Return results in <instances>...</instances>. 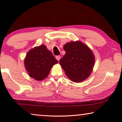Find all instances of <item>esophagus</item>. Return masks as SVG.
Listing matches in <instances>:
<instances>
[{
    "label": "esophagus",
    "instance_id": "1",
    "mask_svg": "<svg viewBox=\"0 0 122 122\" xmlns=\"http://www.w3.org/2000/svg\"><path fill=\"white\" fill-rule=\"evenodd\" d=\"M55 58H56V59L57 60V61H59L60 59H61V56H60V55H57V56H56V57H55Z\"/></svg>",
    "mask_w": 122,
    "mask_h": 122
}]
</instances>
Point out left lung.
I'll list each match as a JSON object with an SVG mask.
<instances>
[{
	"label": "left lung",
	"mask_w": 122,
	"mask_h": 122,
	"mask_svg": "<svg viewBox=\"0 0 122 122\" xmlns=\"http://www.w3.org/2000/svg\"><path fill=\"white\" fill-rule=\"evenodd\" d=\"M63 49L66 54L59 63L66 75L75 82L86 79L92 73L95 63L92 51L80 41L67 43Z\"/></svg>",
	"instance_id": "8db88e82"
}]
</instances>
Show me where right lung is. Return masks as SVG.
I'll list each match as a JSON object with an SVG mask.
<instances>
[{"mask_svg":"<svg viewBox=\"0 0 122 122\" xmlns=\"http://www.w3.org/2000/svg\"><path fill=\"white\" fill-rule=\"evenodd\" d=\"M58 62L45 45L34 47L27 54L24 63L28 75L38 81L47 77L51 68Z\"/></svg>","mask_w":122,"mask_h":122,"instance_id":"add662e5","label":"right lung"}]
</instances>
